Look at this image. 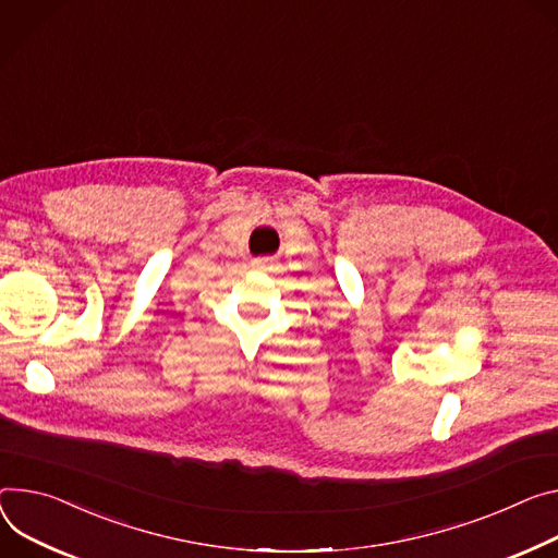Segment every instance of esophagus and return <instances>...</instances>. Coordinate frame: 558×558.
Instances as JSON below:
<instances>
[{"label": "esophagus", "instance_id": "34e87169", "mask_svg": "<svg viewBox=\"0 0 558 558\" xmlns=\"http://www.w3.org/2000/svg\"><path fill=\"white\" fill-rule=\"evenodd\" d=\"M274 263L269 260V258H263V260H256V263H253V267H256V269H269Z\"/></svg>", "mask_w": 558, "mask_h": 558}]
</instances>
